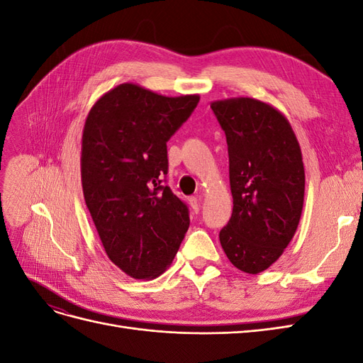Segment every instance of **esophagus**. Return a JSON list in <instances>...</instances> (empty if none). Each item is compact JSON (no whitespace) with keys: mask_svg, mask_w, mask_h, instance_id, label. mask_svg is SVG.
Here are the masks:
<instances>
[{"mask_svg":"<svg viewBox=\"0 0 363 363\" xmlns=\"http://www.w3.org/2000/svg\"><path fill=\"white\" fill-rule=\"evenodd\" d=\"M189 204H191L192 211H194L195 213H199V212H200V207H201V204H200V199H195V196H191V199H189Z\"/></svg>","mask_w":363,"mask_h":363,"instance_id":"1","label":"esophagus"}]
</instances>
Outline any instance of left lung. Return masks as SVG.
Instances as JSON below:
<instances>
[{
  "instance_id": "8db88e82",
  "label": "left lung",
  "mask_w": 363,
  "mask_h": 363,
  "mask_svg": "<svg viewBox=\"0 0 363 363\" xmlns=\"http://www.w3.org/2000/svg\"><path fill=\"white\" fill-rule=\"evenodd\" d=\"M228 148L233 213L219 242L233 267L268 269L292 240L304 203V164L291 123L279 108L250 96L211 104Z\"/></svg>"
}]
</instances>
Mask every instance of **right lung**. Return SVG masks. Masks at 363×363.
<instances>
[{
	"label": "right lung",
	"instance_id": "obj_1",
	"mask_svg": "<svg viewBox=\"0 0 363 363\" xmlns=\"http://www.w3.org/2000/svg\"><path fill=\"white\" fill-rule=\"evenodd\" d=\"M200 95L167 96L123 83L91 107L82 136V186L106 255L127 276L167 271L188 232L189 213L169 186L167 142Z\"/></svg>",
	"mask_w": 363,
	"mask_h": 363
}]
</instances>
